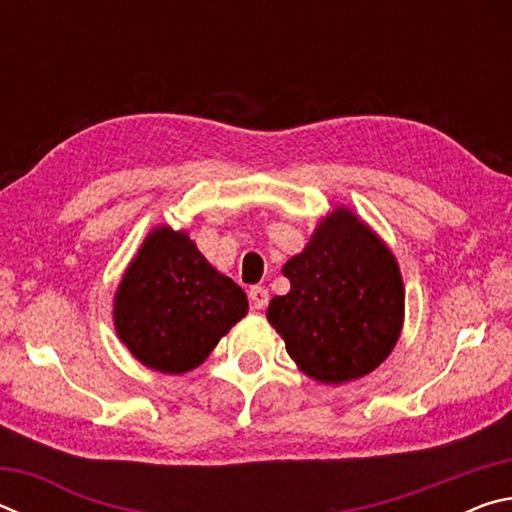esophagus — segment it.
Wrapping results in <instances>:
<instances>
[{"label":"esophagus","instance_id":"34e87169","mask_svg":"<svg viewBox=\"0 0 512 512\" xmlns=\"http://www.w3.org/2000/svg\"><path fill=\"white\" fill-rule=\"evenodd\" d=\"M248 298L255 309H264L268 305V291L264 287H253L248 291Z\"/></svg>","mask_w":512,"mask_h":512}]
</instances>
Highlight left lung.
I'll return each mask as SVG.
<instances>
[{
    "instance_id": "1",
    "label": "left lung",
    "mask_w": 512,
    "mask_h": 512,
    "mask_svg": "<svg viewBox=\"0 0 512 512\" xmlns=\"http://www.w3.org/2000/svg\"><path fill=\"white\" fill-rule=\"evenodd\" d=\"M282 273L291 291L271 300L266 318L305 375L343 384L391 354L404 323L400 266L348 207L325 216Z\"/></svg>"
}]
</instances>
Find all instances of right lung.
<instances>
[{"label": "right lung", "instance_id": "obj_1", "mask_svg": "<svg viewBox=\"0 0 512 512\" xmlns=\"http://www.w3.org/2000/svg\"><path fill=\"white\" fill-rule=\"evenodd\" d=\"M248 314L246 293L207 262L187 232H149L115 293V329L146 368L183 375Z\"/></svg>", "mask_w": 512, "mask_h": 512}]
</instances>
